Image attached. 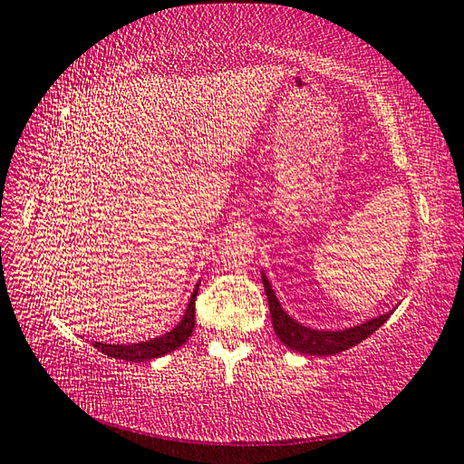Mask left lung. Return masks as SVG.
<instances>
[{"label":"left lung","instance_id":"left-lung-1","mask_svg":"<svg viewBox=\"0 0 464 464\" xmlns=\"http://www.w3.org/2000/svg\"><path fill=\"white\" fill-rule=\"evenodd\" d=\"M261 279H263L265 293H267L275 334H277V337L283 341L285 347H289L301 354H317V357H327V354H337L341 351H347L377 331L381 324L391 317L392 311H395L392 309L389 313L379 314V317H372L369 321L354 324V327L343 329V331L311 329V327H304V324L295 321L293 317H289L287 313H285V309L281 307V303L277 299V295H275V291L271 289V283L267 277H265L263 271H261Z\"/></svg>","mask_w":464,"mask_h":464}]
</instances>
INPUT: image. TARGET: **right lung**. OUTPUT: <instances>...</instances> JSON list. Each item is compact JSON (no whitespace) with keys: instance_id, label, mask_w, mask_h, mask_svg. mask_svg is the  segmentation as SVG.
<instances>
[{"instance_id":"add662e5","label":"right lung","mask_w":464,"mask_h":464,"mask_svg":"<svg viewBox=\"0 0 464 464\" xmlns=\"http://www.w3.org/2000/svg\"><path fill=\"white\" fill-rule=\"evenodd\" d=\"M197 291H199V283L195 285V289L191 293V299L187 303L185 314L181 321L177 323V327L171 331H167L165 334L151 341H141V343H131V344H111V343H93V347L100 349L107 357L113 359H123L130 362H141V361H151L157 357H163V354L171 353L175 349H179L185 341L191 337V333L195 329V299H197Z\"/></svg>"}]
</instances>
